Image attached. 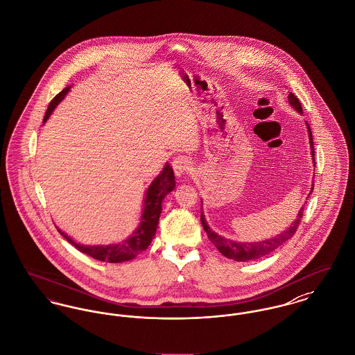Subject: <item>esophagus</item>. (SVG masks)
Wrapping results in <instances>:
<instances>
[{
    "instance_id": "obj_1",
    "label": "esophagus",
    "mask_w": 355,
    "mask_h": 355,
    "mask_svg": "<svg viewBox=\"0 0 355 355\" xmlns=\"http://www.w3.org/2000/svg\"><path fill=\"white\" fill-rule=\"evenodd\" d=\"M189 166H191V162H189L187 156L179 155V156L173 157V160H172V168H173L176 176L184 175L189 171Z\"/></svg>"
}]
</instances>
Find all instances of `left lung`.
I'll return each instance as SVG.
<instances>
[{
	"mask_svg": "<svg viewBox=\"0 0 355 355\" xmlns=\"http://www.w3.org/2000/svg\"><path fill=\"white\" fill-rule=\"evenodd\" d=\"M288 101L291 103V106H293L299 113H303V109H302V103L299 102V99L296 98V95L289 93L288 95ZM308 135H309V145H311V153H312V157H313V153H315V149H313V142H312V133H311V129L308 126ZM315 163V162H313ZM312 189H313V184H312ZM312 193V191L309 192V195ZM308 195V196H309ZM303 213H304V206L300 209V211L297 214L295 222H292V225L284 230L282 234H279L272 239H265V241H261V242H236V241H232V239H226L223 236H218L216 233H214L213 230L209 227L206 219H205V215L203 213L200 214V222H202V226L205 229V232L207 233V236L210 238V241L215 245V248L227 259H232L234 261H249L256 260V259H260L262 256L273 252L275 249H277L279 246H282L284 242H286L289 238H292L293 234L296 233L299 225H300V220L303 218Z\"/></svg>",
	"mask_w": 355,
	"mask_h": 355,
	"instance_id": "1",
	"label": "left lung"
}]
</instances>
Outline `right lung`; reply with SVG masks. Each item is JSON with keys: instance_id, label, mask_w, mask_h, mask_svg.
Segmentation results:
<instances>
[{"instance_id": "1", "label": "right lung", "mask_w": 355, "mask_h": 355, "mask_svg": "<svg viewBox=\"0 0 355 355\" xmlns=\"http://www.w3.org/2000/svg\"><path fill=\"white\" fill-rule=\"evenodd\" d=\"M70 86L62 90L56 95L48 105L47 112L44 116V122L47 121L53 109L58 106V103L64 98V95L69 93ZM175 176L172 166L166 163L163 168L162 173L152 182L149 189H146V196L144 202V211L141 215L140 226L136 229V232L126 238L125 241L113 243V245H98V246H85L73 242L70 236L64 234L62 230L58 229V232L64 236L72 246H75L79 252L93 257L95 260L105 261V262H123V261L133 260L137 257L141 252H144L152 242L153 236L156 234L159 218L162 214V202L166 195L175 189Z\"/></svg>"}]
</instances>
